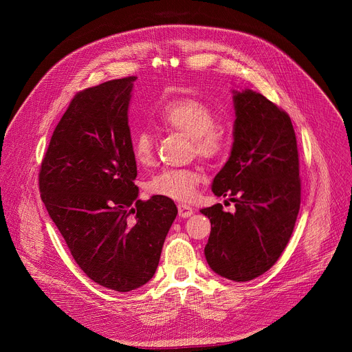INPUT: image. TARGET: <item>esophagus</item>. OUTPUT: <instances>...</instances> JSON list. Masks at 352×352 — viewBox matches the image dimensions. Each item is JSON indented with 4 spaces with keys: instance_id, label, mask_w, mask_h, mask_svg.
I'll use <instances>...</instances> for the list:
<instances>
[{
    "instance_id": "esophagus-1",
    "label": "esophagus",
    "mask_w": 352,
    "mask_h": 352,
    "mask_svg": "<svg viewBox=\"0 0 352 352\" xmlns=\"http://www.w3.org/2000/svg\"><path fill=\"white\" fill-rule=\"evenodd\" d=\"M194 214V210L190 207V206H186V204H178V215L181 218H188Z\"/></svg>"
}]
</instances>
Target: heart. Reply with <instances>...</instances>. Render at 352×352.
<instances>
[{
  "label": "heart",
  "mask_w": 352,
  "mask_h": 352,
  "mask_svg": "<svg viewBox=\"0 0 352 352\" xmlns=\"http://www.w3.org/2000/svg\"><path fill=\"white\" fill-rule=\"evenodd\" d=\"M157 120L166 128L186 134L192 141V153L208 162L223 161L232 148L231 129L218 122L215 108L194 96H178L164 101L155 111ZM155 141L148 128H140L133 134L131 150L140 165L154 160ZM201 175L195 170H164L146 184L153 195L175 201H191Z\"/></svg>",
  "instance_id": "b5f03b06"
}]
</instances>
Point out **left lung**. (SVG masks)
Here are the masks:
<instances>
[{
  "label": "left lung",
  "mask_w": 352,
  "mask_h": 352,
  "mask_svg": "<svg viewBox=\"0 0 352 352\" xmlns=\"http://www.w3.org/2000/svg\"><path fill=\"white\" fill-rule=\"evenodd\" d=\"M234 144L212 182L223 206L201 210L211 221L206 245L214 272L244 283L267 272L285 250L301 204L297 137L283 108L251 89L235 92ZM228 202V201H227Z\"/></svg>",
  "instance_id": "left-lung-1"
}]
</instances>
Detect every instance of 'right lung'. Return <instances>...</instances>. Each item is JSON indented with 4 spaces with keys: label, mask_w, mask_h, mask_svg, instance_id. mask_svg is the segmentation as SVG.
Here are the masks:
<instances>
[{
    "label": "right lung",
    "mask_w": 352,
    "mask_h": 352,
    "mask_svg": "<svg viewBox=\"0 0 352 352\" xmlns=\"http://www.w3.org/2000/svg\"><path fill=\"white\" fill-rule=\"evenodd\" d=\"M135 77L77 92L38 174L44 206L87 276L128 292L153 278L177 217L171 198L138 199L128 104Z\"/></svg>",
    "instance_id": "obj_1"
}]
</instances>
